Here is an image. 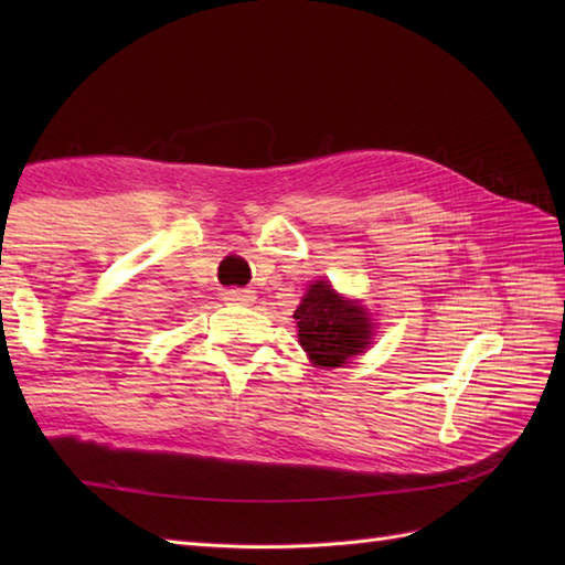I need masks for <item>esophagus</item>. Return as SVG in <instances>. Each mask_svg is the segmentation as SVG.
Returning <instances> with one entry per match:
<instances>
[{"label": "esophagus", "mask_w": 565, "mask_h": 565, "mask_svg": "<svg viewBox=\"0 0 565 565\" xmlns=\"http://www.w3.org/2000/svg\"><path fill=\"white\" fill-rule=\"evenodd\" d=\"M223 298L225 301H231V303H252L255 301V291H245V289H231V291H225L223 294Z\"/></svg>", "instance_id": "34e87169"}]
</instances>
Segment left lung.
Masks as SVG:
<instances>
[{
    "label": "left lung",
    "mask_w": 565,
    "mask_h": 565,
    "mask_svg": "<svg viewBox=\"0 0 565 565\" xmlns=\"http://www.w3.org/2000/svg\"><path fill=\"white\" fill-rule=\"evenodd\" d=\"M294 320L298 342L318 366H342L347 359L366 350L374 330L366 310L334 294L328 281L310 286Z\"/></svg>",
    "instance_id": "left-lung-1"
}]
</instances>
